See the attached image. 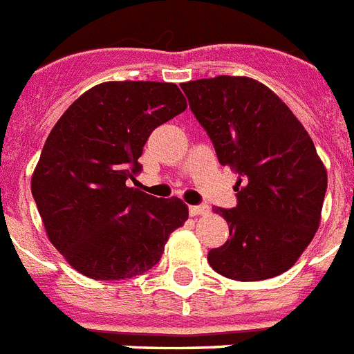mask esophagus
<instances>
[{"mask_svg":"<svg viewBox=\"0 0 354 354\" xmlns=\"http://www.w3.org/2000/svg\"><path fill=\"white\" fill-rule=\"evenodd\" d=\"M189 214L192 215V217L205 215V214H208V207L207 205H192V207H189Z\"/></svg>","mask_w":354,"mask_h":354,"instance_id":"obj_1","label":"esophagus"}]
</instances>
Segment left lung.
Returning <instances> with one entry per match:
<instances>
[{"mask_svg":"<svg viewBox=\"0 0 354 354\" xmlns=\"http://www.w3.org/2000/svg\"><path fill=\"white\" fill-rule=\"evenodd\" d=\"M221 165L239 174L236 207L215 208L230 239L208 263L236 281L274 278L296 263L321 223L328 176L310 135L274 92L245 76L181 84Z\"/></svg>","mask_w":354,"mask_h":354,"instance_id":"8db88e82","label":"left lung"}]
</instances>
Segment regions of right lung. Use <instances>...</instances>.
Wrapping results in <instances>:
<instances>
[{
	"mask_svg": "<svg viewBox=\"0 0 354 354\" xmlns=\"http://www.w3.org/2000/svg\"><path fill=\"white\" fill-rule=\"evenodd\" d=\"M187 109L174 84L104 82L58 119L32 178L51 244L92 279H126L160 262L189 217L181 199L128 187L156 126Z\"/></svg>",
	"mask_w": 354,
	"mask_h": 354,
	"instance_id": "right-lung-1",
	"label": "right lung"
}]
</instances>
